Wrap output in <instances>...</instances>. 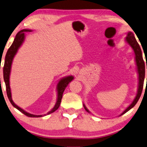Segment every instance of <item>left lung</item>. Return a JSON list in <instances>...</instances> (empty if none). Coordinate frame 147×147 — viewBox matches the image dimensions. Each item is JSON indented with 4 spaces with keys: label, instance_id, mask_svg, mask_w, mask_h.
Returning a JSON list of instances; mask_svg holds the SVG:
<instances>
[{
    "label": "left lung",
    "instance_id": "obj_1",
    "mask_svg": "<svg viewBox=\"0 0 147 147\" xmlns=\"http://www.w3.org/2000/svg\"><path fill=\"white\" fill-rule=\"evenodd\" d=\"M125 40L127 41V42L131 46L133 51H134V54H135V59H136V63L137 65V69H138V79H139V84H138V92L136 97H135L134 100H133V102L130 104L128 107H127L126 109L120 115H123L129 111V109H131L133 107L135 106V105L137 103L138 100L140 98L142 94V89H143V85H144V76H145V65H144V62L143 60V57H142V51H141L140 46H139L138 43L137 42L136 38H135L134 34L132 32H128L127 35L125 38ZM146 69H147V65H146ZM147 81V79H146ZM84 107L87 112L90 113V111L87 109V108L86 107V106L84 105Z\"/></svg>",
    "mask_w": 147,
    "mask_h": 147
}]
</instances>
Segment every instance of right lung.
<instances>
[{
    "label": "right lung",
    "mask_w": 147,
    "mask_h": 147,
    "mask_svg": "<svg viewBox=\"0 0 147 147\" xmlns=\"http://www.w3.org/2000/svg\"><path fill=\"white\" fill-rule=\"evenodd\" d=\"M32 32V30H21L17 34L16 36H15L14 41L9 49L7 51L6 56H5V64H4L3 67V78H4V81L5 82V85H6V91H7V94L8 96L9 101L11 102V103L12 105L18 109L19 111L22 112V113H24V115H26L28 117H42L45 115H33V114H30L28 112L25 111L24 110H23L22 108L19 107L15 105L13 102L12 98H11V88L10 86H9V76H10V72H11V64H12V61L13 59V57L18 52V49L20 48V46L22 45V43L24 42V38H25V32ZM74 79V77L71 76H67L64 78H62L61 80L59 81V82L57 84V94H58V97H57V100L56 104L54 107L51 111H50L47 114H51L53 113V112L56 111V110L59 107L61 102V99L63 96V93L65 89L67 87V86L68 85L70 82Z\"/></svg>",
    "instance_id": "right-lung-1"
}]
</instances>
